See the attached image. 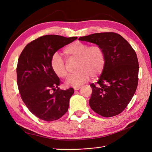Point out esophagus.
<instances>
[{
    "label": "esophagus",
    "mask_w": 152,
    "mask_h": 152,
    "mask_svg": "<svg viewBox=\"0 0 152 152\" xmlns=\"http://www.w3.org/2000/svg\"><path fill=\"white\" fill-rule=\"evenodd\" d=\"M81 88H82V87H80V86L74 87V89H75V90H79L80 89H81Z\"/></svg>",
    "instance_id": "esophagus-1"
}]
</instances>
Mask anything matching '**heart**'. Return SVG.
<instances>
[{
	"label": "heart",
	"instance_id": "obj_1",
	"mask_svg": "<svg viewBox=\"0 0 152 152\" xmlns=\"http://www.w3.org/2000/svg\"><path fill=\"white\" fill-rule=\"evenodd\" d=\"M69 59H77V72L70 75L66 80L69 86L77 87L87 82L91 77H96L103 72L105 65V53L100 46H89L81 41H75L69 45L64 50ZM50 66L55 75L65 78L68 69L64 59L58 53L53 54Z\"/></svg>",
	"mask_w": 152,
	"mask_h": 152
}]
</instances>
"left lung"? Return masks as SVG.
Wrapping results in <instances>:
<instances>
[{
    "mask_svg": "<svg viewBox=\"0 0 152 152\" xmlns=\"http://www.w3.org/2000/svg\"><path fill=\"white\" fill-rule=\"evenodd\" d=\"M99 45L105 56V65L100 78L91 83V108L104 117L121 113L132 99L139 80V62L135 51L121 35L102 32L81 37Z\"/></svg>",
    "mask_w": 152,
    "mask_h": 152,
    "instance_id": "obj_1",
    "label": "left lung"
}]
</instances>
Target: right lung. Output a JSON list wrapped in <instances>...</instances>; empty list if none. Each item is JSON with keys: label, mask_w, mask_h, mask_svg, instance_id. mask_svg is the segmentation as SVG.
<instances>
[{"label": "right lung", "mask_w": 152, "mask_h": 152, "mask_svg": "<svg viewBox=\"0 0 152 152\" xmlns=\"http://www.w3.org/2000/svg\"><path fill=\"white\" fill-rule=\"evenodd\" d=\"M77 37L46 35L28 43L21 52L17 66V82L20 97L31 113L50 122L67 111L73 88L59 89V77L52 71L53 54Z\"/></svg>", "instance_id": "obj_1"}]
</instances>
